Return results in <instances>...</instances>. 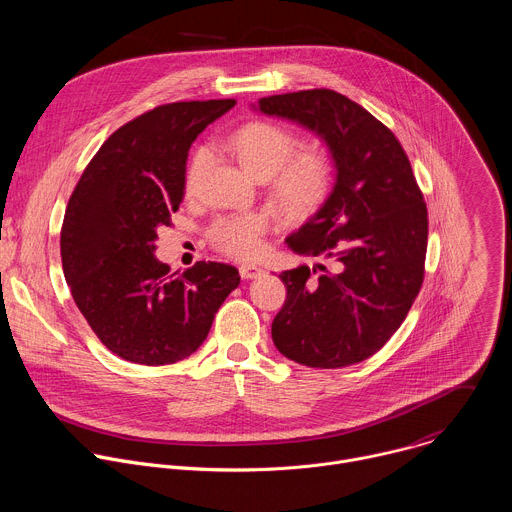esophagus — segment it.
Masks as SVG:
<instances>
[{"label":"esophagus","instance_id":"34e87169","mask_svg":"<svg viewBox=\"0 0 512 512\" xmlns=\"http://www.w3.org/2000/svg\"><path fill=\"white\" fill-rule=\"evenodd\" d=\"M239 273H241L243 279H255L257 275L263 273V269L257 267V265H241V267H239Z\"/></svg>","mask_w":512,"mask_h":512}]
</instances>
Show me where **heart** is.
Masks as SVG:
<instances>
[{"mask_svg":"<svg viewBox=\"0 0 512 512\" xmlns=\"http://www.w3.org/2000/svg\"><path fill=\"white\" fill-rule=\"evenodd\" d=\"M229 148L239 164L257 180H269L275 200L294 216L316 212L334 188V164L318 145L300 148V137L275 121H249L229 135ZM208 162V148L198 145L192 152L186 186L192 188ZM269 227L265 212H241L216 216L208 227L214 249L237 259H251L263 249Z\"/></svg>","mask_w":512,"mask_h":512,"instance_id":"1","label":"heart"}]
</instances>
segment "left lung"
<instances>
[{
	"label": "left lung",
	"instance_id": "left-lung-1",
	"mask_svg": "<svg viewBox=\"0 0 512 512\" xmlns=\"http://www.w3.org/2000/svg\"><path fill=\"white\" fill-rule=\"evenodd\" d=\"M267 115L320 133L336 162L324 206L287 239L320 259L283 271L277 350L312 369H340L381 350L407 318L425 277L427 206L395 133L330 89L259 99Z\"/></svg>",
	"mask_w": 512,
	"mask_h": 512
}]
</instances>
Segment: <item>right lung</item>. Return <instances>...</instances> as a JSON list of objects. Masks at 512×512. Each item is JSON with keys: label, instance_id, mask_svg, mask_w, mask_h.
<instances>
[{"label": "right lung", "instance_id": "add662e5", "mask_svg": "<svg viewBox=\"0 0 512 512\" xmlns=\"http://www.w3.org/2000/svg\"><path fill=\"white\" fill-rule=\"evenodd\" d=\"M233 105L178 101L137 115L105 139L68 198L66 283L91 330L123 360L160 367L190 356L241 281L216 261L168 275L154 257L158 229L172 225L184 198L192 141Z\"/></svg>", "mask_w": 512, "mask_h": 512}]
</instances>
